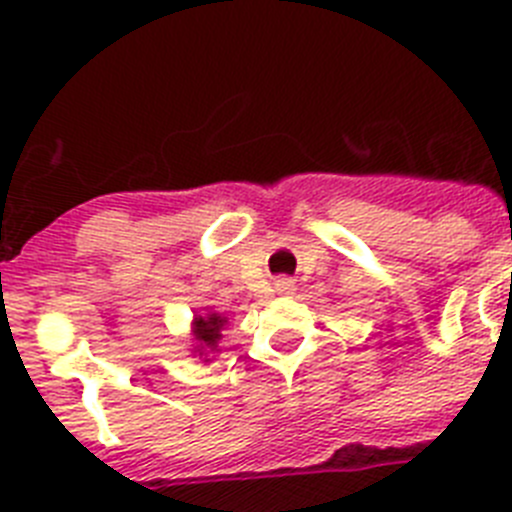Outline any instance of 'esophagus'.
<instances>
[{
  "label": "esophagus",
  "mask_w": 512,
  "mask_h": 512,
  "mask_svg": "<svg viewBox=\"0 0 512 512\" xmlns=\"http://www.w3.org/2000/svg\"><path fill=\"white\" fill-rule=\"evenodd\" d=\"M275 288H278L280 293H293V280H288V278H280L278 283H275Z\"/></svg>",
  "instance_id": "obj_1"
}]
</instances>
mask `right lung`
I'll list each match as a JSON object with an SVG mask.
<instances>
[{
	"label": "right lung",
	"mask_w": 512,
	"mask_h": 512,
	"mask_svg": "<svg viewBox=\"0 0 512 512\" xmlns=\"http://www.w3.org/2000/svg\"><path fill=\"white\" fill-rule=\"evenodd\" d=\"M224 326H227V316L211 311V308H206L204 313H193V321H191L193 357L211 362L214 354L222 352V349H219V342H222Z\"/></svg>",
	"instance_id": "obj_1"
}]
</instances>
